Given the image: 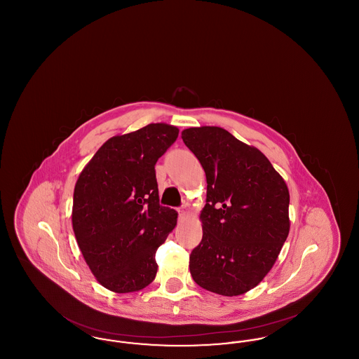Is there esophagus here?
<instances>
[{
    "mask_svg": "<svg viewBox=\"0 0 359 359\" xmlns=\"http://www.w3.org/2000/svg\"><path fill=\"white\" fill-rule=\"evenodd\" d=\"M177 211H179V214H180L182 217H186V215L188 214L187 207H180Z\"/></svg>",
    "mask_w": 359,
    "mask_h": 359,
    "instance_id": "1",
    "label": "esophagus"
}]
</instances>
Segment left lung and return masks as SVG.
<instances>
[{
	"instance_id": "left-lung-1",
	"label": "left lung",
	"mask_w": 359,
	"mask_h": 359,
	"mask_svg": "<svg viewBox=\"0 0 359 359\" xmlns=\"http://www.w3.org/2000/svg\"><path fill=\"white\" fill-rule=\"evenodd\" d=\"M182 138L207 179L203 237L189 272L210 292L243 294L269 273L290 234L287 183L259 149L223 128H188Z\"/></svg>"
}]
</instances>
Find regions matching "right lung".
I'll list each match as a JSON object with an SVG mask.
<instances>
[{
	"mask_svg": "<svg viewBox=\"0 0 359 359\" xmlns=\"http://www.w3.org/2000/svg\"><path fill=\"white\" fill-rule=\"evenodd\" d=\"M179 129L164 122L109 138L74 188L72 229L86 264L106 290L129 293L157 273L156 252L177 222L158 205L154 165Z\"/></svg>",
	"mask_w": 359,
	"mask_h": 359,
	"instance_id": "obj_1",
	"label": "right lung"
}]
</instances>
